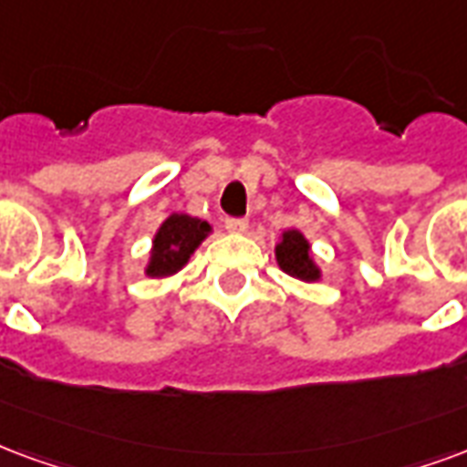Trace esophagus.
Returning a JSON list of instances; mask_svg holds the SVG:
<instances>
[{
	"label": "esophagus",
	"instance_id": "1",
	"mask_svg": "<svg viewBox=\"0 0 467 467\" xmlns=\"http://www.w3.org/2000/svg\"><path fill=\"white\" fill-rule=\"evenodd\" d=\"M224 227H227L230 233L240 234L247 230V220H244V217H224Z\"/></svg>",
	"mask_w": 467,
	"mask_h": 467
}]
</instances>
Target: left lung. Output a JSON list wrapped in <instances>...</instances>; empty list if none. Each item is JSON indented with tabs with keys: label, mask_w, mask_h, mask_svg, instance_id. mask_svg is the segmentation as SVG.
<instances>
[{
	"label": "left lung",
	"mask_w": 467,
	"mask_h": 467,
	"mask_svg": "<svg viewBox=\"0 0 467 467\" xmlns=\"http://www.w3.org/2000/svg\"><path fill=\"white\" fill-rule=\"evenodd\" d=\"M275 257L282 272L289 277L302 279V282H317L321 277V269L312 260V244L299 230H286L282 240L275 247Z\"/></svg>",
	"instance_id": "obj_1"
}]
</instances>
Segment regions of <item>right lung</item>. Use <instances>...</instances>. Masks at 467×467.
<instances>
[{
	"instance_id": "1",
	"label": "right lung",
	"mask_w": 467,
	"mask_h": 467,
	"mask_svg": "<svg viewBox=\"0 0 467 467\" xmlns=\"http://www.w3.org/2000/svg\"><path fill=\"white\" fill-rule=\"evenodd\" d=\"M210 224L198 217L172 213L153 237V250L148 260V277H171L188 265L190 254L198 250L200 243L210 234Z\"/></svg>"
}]
</instances>
